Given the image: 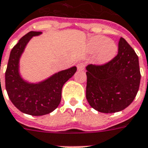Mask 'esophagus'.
<instances>
[{"instance_id":"34e87169","label":"esophagus","mask_w":148,"mask_h":148,"mask_svg":"<svg viewBox=\"0 0 148 148\" xmlns=\"http://www.w3.org/2000/svg\"><path fill=\"white\" fill-rule=\"evenodd\" d=\"M85 69V64L84 63H79L77 64V69L79 71H83Z\"/></svg>"}]
</instances>
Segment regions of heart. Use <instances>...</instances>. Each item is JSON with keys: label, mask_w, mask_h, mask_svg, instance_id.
I'll use <instances>...</instances> for the list:
<instances>
[{"label": "heart", "mask_w": 148, "mask_h": 148, "mask_svg": "<svg viewBox=\"0 0 148 148\" xmlns=\"http://www.w3.org/2000/svg\"><path fill=\"white\" fill-rule=\"evenodd\" d=\"M89 49L92 52H99V60L102 63L108 62L116 56L117 46L108 38L103 36H95L90 39Z\"/></svg>", "instance_id": "heart-1"}]
</instances>
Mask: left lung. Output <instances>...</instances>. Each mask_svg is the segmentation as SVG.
Masks as SVG:
<instances>
[{"mask_svg": "<svg viewBox=\"0 0 148 148\" xmlns=\"http://www.w3.org/2000/svg\"><path fill=\"white\" fill-rule=\"evenodd\" d=\"M86 98L95 110L111 114L123 110L134 100L140 87L139 58L125 38L118 42V53L101 65L88 64Z\"/></svg>", "mask_w": 148, "mask_h": 148, "instance_id": "1", "label": "left lung"}]
</instances>
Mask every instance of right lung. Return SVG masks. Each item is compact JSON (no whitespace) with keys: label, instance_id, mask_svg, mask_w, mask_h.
Masks as SVG:
<instances>
[{"label":"right lung","instance_id":"add662e5","mask_svg":"<svg viewBox=\"0 0 148 148\" xmlns=\"http://www.w3.org/2000/svg\"><path fill=\"white\" fill-rule=\"evenodd\" d=\"M41 34L40 31H30L19 39L11 51L5 72V87L11 102L19 110L32 116H42L54 110L61 102L63 85L76 72V67L73 66L38 84L28 83L20 76L19 58L31 38Z\"/></svg>","mask_w":148,"mask_h":148}]
</instances>
